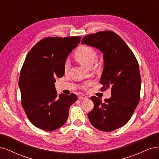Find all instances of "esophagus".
<instances>
[{
  "label": "esophagus",
  "instance_id": "1",
  "mask_svg": "<svg viewBox=\"0 0 159 159\" xmlns=\"http://www.w3.org/2000/svg\"><path fill=\"white\" fill-rule=\"evenodd\" d=\"M88 98V97H86V96L84 95H80L78 97V99H81V100H84V99H86Z\"/></svg>",
  "mask_w": 159,
  "mask_h": 159
}]
</instances>
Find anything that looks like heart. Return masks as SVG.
Segmentation results:
<instances>
[{
	"mask_svg": "<svg viewBox=\"0 0 159 159\" xmlns=\"http://www.w3.org/2000/svg\"><path fill=\"white\" fill-rule=\"evenodd\" d=\"M75 59L78 61L79 63L82 64L86 67L92 66L93 64L97 57V53L95 50L89 46H81L77 49L74 53ZM70 62L68 60H66L64 64V70L66 71H68L70 68ZM89 83H85L82 85L83 89H86L89 85Z\"/></svg>",
	"mask_w": 159,
	"mask_h": 159,
	"instance_id": "heart-1",
	"label": "heart"
}]
</instances>
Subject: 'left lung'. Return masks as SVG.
Returning <instances> with one entry per match:
<instances>
[{"instance_id": "left-lung-1", "label": "left lung", "mask_w": 159, "mask_h": 159, "mask_svg": "<svg viewBox=\"0 0 159 159\" xmlns=\"http://www.w3.org/2000/svg\"><path fill=\"white\" fill-rule=\"evenodd\" d=\"M103 54L104 68L100 83L105 91L111 89V97L92 96L94 107L88 113L91 124L105 132L124 126L131 119L140 101L141 79L137 60L131 50L116 33L101 31L85 36L81 40Z\"/></svg>"}]
</instances>
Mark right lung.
I'll return each instance as SVG.
<instances>
[{
  "instance_id": "right-lung-1",
  "label": "right lung",
  "mask_w": 159,
  "mask_h": 159,
  "mask_svg": "<svg viewBox=\"0 0 159 159\" xmlns=\"http://www.w3.org/2000/svg\"><path fill=\"white\" fill-rule=\"evenodd\" d=\"M81 36L47 37L33 46L22 67L18 85L21 104L35 127L47 131L59 129L66 122L76 95H57L56 78L64 74V64Z\"/></svg>"
}]
</instances>
